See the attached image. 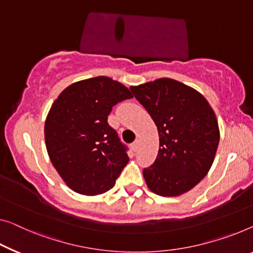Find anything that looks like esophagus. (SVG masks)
Here are the masks:
<instances>
[{
	"mask_svg": "<svg viewBox=\"0 0 253 253\" xmlns=\"http://www.w3.org/2000/svg\"><path fill=\"white\" fill-rule=\"evenodd\" d=\"M131 149H133L134 152H136L137 149H138V139H136V141H135L133 144H131Z\"/></svg>",
	"mask_w": 253,
	"mask_h": 253,
	"instance_id": "1",
	"label": "esophagus"
}]
</instances>
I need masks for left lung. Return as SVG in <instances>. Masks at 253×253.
I'll return each mask as SVG.
<instances>
[{
    "label": "left lung",
    "mask_w": 253,
    "mask_h": 253,
    "mask_svg": "<svg viewBox=\"0 0 253 253\" xmlns=\"http://www.w3.org/2000/svg\"><path fill=\"white\" fill-rule=\"evenodd\" d=\"M159 133L153 165L143 170L149 190L178 197L192 190L210 170L219 143L217 117L197 89L171 78L130 86Z\"/></svg>",
    "instance_id": "left-lung-1"
}]
</instances>
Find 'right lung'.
<instances>
[{
  "label": "right lung",
  "mask_w": 253,
  "mask_h": 253,
  "mask_svg": "<svg viewBox=\"0 0 253 253\" xmlns=\"http://www.w3.org/2000/svg\"><path fill=\"white\" fill-rule=\"evenodd\" d=\"M131 97L122 83L99 76L69 85L52 104L45 119V145L73 191L99 195L115 186L129 158L108 116L115 104Z\"/></svg>",
  "instance_id": "obj_1"
}]
</instances>
